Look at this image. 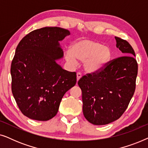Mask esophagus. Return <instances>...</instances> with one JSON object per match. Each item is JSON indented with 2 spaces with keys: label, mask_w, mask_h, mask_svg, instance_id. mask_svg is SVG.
I'll return each mask as SVG.
<instances>
[{
  "label": "esophagus",
  "mask_w": 148,
  "mask_h": 148,
  "mask_svg": "<svg viewBox=\"0 0 148 148\" xmlns=\"http://www.w3.org/2000/svg\"><path fill=\"white\" fill-rule=\"evenodd\" d=\"M81 77H82V73H77V81L78 82Z\"/></svg>",
  "instance_id": "esophagus-1"
}]
</instances>
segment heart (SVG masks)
Listing matches in <instances>:
<instances>
[{
	"label": "heart",
	"instance_id": "obj_1",
	"mask_svg": "<svg viewBox=\"0 0 148 148\" xmlns=\"http://www.w3.org/2000/svg\"><path fill=\"white\" fill-rule=\"evenodd\" d=\"M112 51L108 46H103L94 40L80 38L75 41L70 49L64 51V56L72 66L77 64V60L84 62V69L89 73L98 71L110 61Z\"/></svg>",
	"mask_w": 148,
	"mask_h": 148
}]
</instances>
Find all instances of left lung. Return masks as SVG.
Returning a JSON list of instances; mask_svg holds the SVG:
<instances>
[{"mask_svg":"<svg viewBox=\"0 0 148 148\" xmlns=\"http://www.w3.org/2000/svg\"><path fill=\"white\" fill-rule=\"evenodd\" d=\"M115 40L123 56L78 82L82 92L83 113L93 125H107L119 119L135 92L138 66L134 50L126 40L118 37Z\"/></svg>","mask_w":148,"mask_h":148,"instance_id":"8db88e82","label":"left lung"}]
</instances>
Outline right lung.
I'll list each match as a JSON object with an SVG mask.
<instances>
[{
    "label": "right lung",
    "mask_w": 148,
    "mask_h": 148,
    "mask_svg": "<svg viewBox=\"0 0 148 148\" xmlns=\"http://www.w3.org/2000/svg\"><path fill=\"white\" fill-rule=\"evenodd\" d=\"M69 35L63 28L45 27L30 32L17 46L11 66L12 93L28 118H53L64 94L76 84V73L64 70L56 61L63 57L59 42Z\"/></svg>",
    "instance_id": "add662e5"
}]
</instances>
